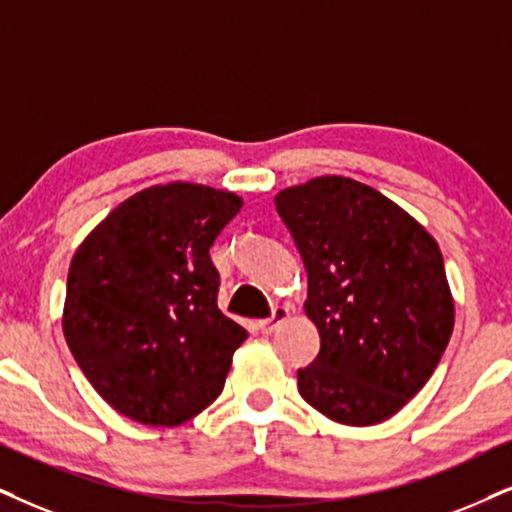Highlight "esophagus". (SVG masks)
Listing matches in <instances>:
<instances>
[{"instance_id": "esophagus-1", "label": "esophagus", "mask_w": 512, "mask_h": 512, "mask_svg": "<svg viewBox=\"0 0 512 512\" xmlns=\"http://www.w3.org/2000/svg\"><path fill=\"white\" fill-rule=\"evenodd\" d=\"M290 316V307H286V304H276L274 312H271L269 319H262L260 321V331L262 333H274L278 328V323H283Z\"/></svg>"}]
</instances>
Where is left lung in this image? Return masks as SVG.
<instances>
[{
    "label": "left lung",
    "instance_id": "1",
    "mask_svg": "<svg viewBox=\"0 0 512 512\" xmlns=\"http://www.w3.org/2000/svg\"><path fill=\"white\" fill-rule=\"evenodd\" d=\"M274 203L304 260V314L321 335L297 390L335 423H383L423 390L454 333L442 250L409 212L349 177L309 179Z\"/></svg>",
    "mask_w": 512,
    "mask_h": 512
}]
</instances>
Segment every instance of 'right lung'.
I'll return each instance as SVG.
<instances>
[{"label":"right lung","instance_id":"obj_1","mask_svg":"<svg viewBox=\"0 0 512 512\" xmlns=\"http://www.w3.org/2000/svg\"><path fill=\"white\" fill-rule=\"evenodd\" d=\"M241 208L243 198L212 186H148L75 250L63 335L122 416L174 428L222 394L248 331L219 312L210 248Z\"/></svg>","mask_w":512,"mask_h":512}]
</instances>
